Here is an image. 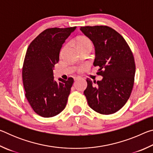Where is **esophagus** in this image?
Returning a JSON list of instances; mask_svg holds the SVG:
<instances>
[{
	"label": "esophagus",
	"instance_id": "1",
	"mask_svg": "<svg viewBox=\"0 0 153 153\" xmlns=\"http://www.w3.org/2000/svg\"><path fill=\"white\" fill-rule=\"evenodd\" d=\"M81 79V77H74V80H75V81H77V79Z\"/></svg>",
	"mask_w": 153,
	"mask_h": 153
}]
</instances>
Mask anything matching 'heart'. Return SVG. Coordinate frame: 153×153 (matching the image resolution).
I'll list each match as a JSON object with an SVG mask.
<instances>
[{
    "instance_id": "b5f03b06",
    "label": "heart",
    "mask_w": 153,
    "mask_h": 153,
    "mask_svg": "<svg viewBox=\"0 0 153 153\" xmlns=\"http://www.w3.org/2000/svg\"><path fill=\"white\" fill-rule=\"evenodd\" d=\"M76 45L78 48H81V47H84V46H92V44L91 40H90L87 37H81L77 38L76 40ZM85 66H79L77 67V70L79 72H82V71L84 70L85 69Z\"/></svg>"
}]
</instances>
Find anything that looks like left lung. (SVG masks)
<instances>
[{
	"label": "left lung",
	"instance_id": "1",
	"mask_svg": "<svg viewBox=\"0 0 153 153\" xmlns=\"http://www.w3.org/2000/svg\"><path fill=\"white\" fill-rule=\"evenodd\" d=\"M80 30L95 47L94 66L101 81L87 78L84 90L88 104L102 115L115 113L128 101L132 90L136 65L132 52L120 33L106 25L84 26Z\"/></svg>",
	"mask_w": 153,
	"mask_h": 153
}]
</instances>
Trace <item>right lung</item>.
Here are the masks:
<instances>
[{
  "label": "right lung",
  "instance_id": "right-lung-1",
  "mask_svg": "<svg viewBox=\"0 0 153 153\" xmlns=\"http://www.w3.org/2000/svg\"><path fill=\"white\" fill-rule=\"evenodd\" d=\"M76 27L48 28L30 44L22 68L25 95L36 113L54 117L66 107L74 79H54L62 45Z\"/></svg>",
  "mask_w": 153,
  "mask_h": 153
}]
</instances>
